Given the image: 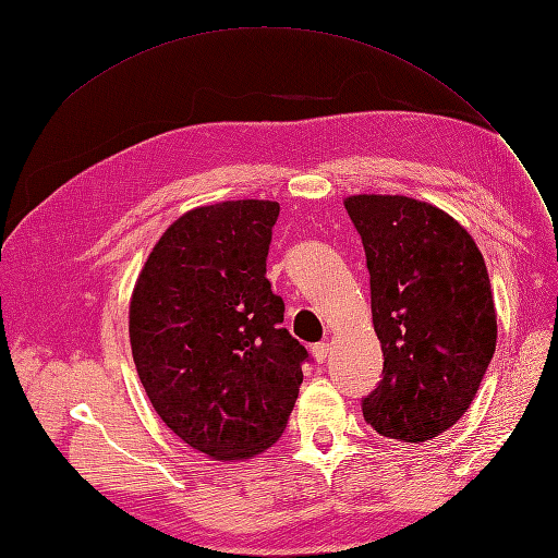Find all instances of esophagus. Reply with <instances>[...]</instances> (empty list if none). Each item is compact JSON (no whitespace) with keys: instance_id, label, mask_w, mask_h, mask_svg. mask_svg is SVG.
<instances>
[{"instance_id":"1","label":"esophagus","mask_w":558,"mask_h":558,"mask_svg":"<svg viewBox=\"0 0 558 558\" xmlns=\"http://www.w3.org/2000/svg\"><path fill=\"white\" fill-rule=\"evenodd\" d=\"M328 351H330V344L328 342H318L312 347V356L316 363H324L328 359Z\"/></svg>"}]
</instances>
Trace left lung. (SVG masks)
<instances>
[{
    "instance_id": "left-lung-1",
    "label": "left lung",
    "mask_w": 558,
    "mask_h": 558,
    "mask_svg": "<svg viewBox=\"0 0 558 558\" xmlns=\"http://www.w3.org/2000/svg\"><path fill=\"white\" fill-rule=\"evenodd\" d=\"M369 272L384 377L363 416L398 442L433 440L475 400L496 351V305L470 232L430 202L349 195Z\"/></svg>"
}]
</instances>
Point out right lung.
<instances>
[{"label": "right lung", "instance_id": "1", "mask_svg": "<svg viewBox=\"0 0 558 558\" xmlns=\"http://www.w3.org/2000/svg\"><path fill=\"white\" fill-rule=\"evenodd\" d=\"M277 216L269 199L185 211L130 298L132 359L150 404L214 461H244L279 440L310 359L265 277Z\"/></svg>", "mask_w": 558, "mask_h": 558}]
</instances>
